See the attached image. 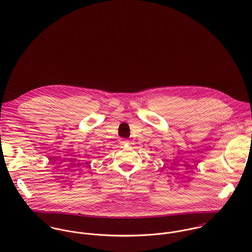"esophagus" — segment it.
<instances>
[{
  "mask_svg": "<svg viewBox=\"0 0 252 252\" xmlns=\"http://www.w3.org/2000/svg\"><path fill=\"white\" fill-rule=\"evenodd\" d=\"M127 142H128L127 140H121L120 143H121V144H125V143H127Z\"/></svg>",
  "mask_w": 252,
  "mask_h": 252,
  "instance_id": "34e87169",
  "label": "esophagus"
}]
</instances>
